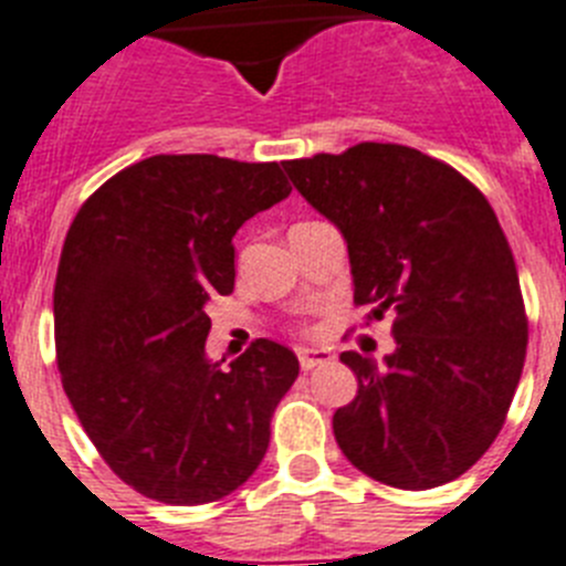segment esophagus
<instances>
[{"label":"esophagus","mask_w":566,"mask_h":566,"mask_svg":"<svg viewBox=\"0 0 566 566\" xmlns=\"http://www.w3.org/2000/svg\"><path fill=\"white\" fill-rule=\"evenodd\" d=\"M297 356H300V367H303V370H314V367L325 365V361L331 359V354L325 350V347H300Z\"/></svg>","instance_id":"obj_1"}]
</instances>
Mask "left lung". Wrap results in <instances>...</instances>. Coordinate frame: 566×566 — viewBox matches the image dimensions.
Returning a JSON list of instances; mask_svg holds the SVG:
<instances>
[{
  "label": "left lung",
  "mask_w": 566,
  "mask_h": 566,
  "mask_svg": "<svg viewBox=\"0 0 566 566\" xmlns=\"http://www.w3.org/2000/svg\"><path fill=\"white\" fill-rule=\"evenodd\" d=\"M342 232L356 303L396 314V350H345L359 392L334 412L342 454L392 489L452 483L494 443L520 385V274L485 196L449 165L392 143L283 163Z\"/></svg>",
  "instance_id": "8db88e82"
}]
</instances>
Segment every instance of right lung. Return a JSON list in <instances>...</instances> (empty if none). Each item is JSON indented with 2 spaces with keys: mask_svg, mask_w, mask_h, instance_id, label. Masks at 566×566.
<instances>
[{
  "mask_svg": "<svg viewBox=\"0 0 566 566\" xmlns=\"http://www.w3.org/2000/svg\"><path fill=\"white\" fill-rule=\"evenodd\" d=\"M292 193L277 163L159 154L77 210L55 277L64 392L108 469L165 505L232 494L269 449L300 373L255 339L230 370L207 359V303L235 286L232 238Z\"/></svg>",
  "mask_w": 566,
  "mask_h": 566,
  "instance_id": "add662e5",
  "label": "right lung"
}]
</instances>
